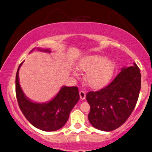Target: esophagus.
<instances>
[{"mask_svg": "<svg viewBox=\"0 0 152 152\" xmlns=\"http://www.w3.org/2000/svg\"><path fill=\"white\" fill-rule=\"evenodd\" d=\"M86 92H84L83 90H81L80 92H79V96H80V99L81 100H84L86 99Z\"/></svg>", "mask_w": 152, "mask_h": 152, "instance_id": "34e87169", "label": "esophagus"}]
</instances>
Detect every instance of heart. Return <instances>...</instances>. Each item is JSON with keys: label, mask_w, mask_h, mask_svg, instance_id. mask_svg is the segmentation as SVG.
<instances>
[{"label": "heart", "mask_w": 152, "mask_h": 152, "mask_svg": "<svg viewBox=\"0 0 152 152\" xmlns=\"http://www.w3.org/2000/svg\"><path fill=\"white\" fill-rule=\"evenodd\" d=\"M77 69L87 72L86 83L90 88L98 89L110 81L115 71V65L103 56L92 55L81 58L77 64Z\"/></svg>", "instance_id": "b5f03b06"}]
</instances>
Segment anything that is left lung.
Listing matches in <instances>:
<instances>
[{
    "instance_id": "obj_1",
    "label": "left lung",
    "mask_w": 152,
    "mask_h": 152,
    "mask_svg": "<svg viewBox=\"0 0 152 152\" xmlns=\"http://www.w3.org/2000/svg\"><path fill=\"white\" fill-rule=\"evenodd\" d=\"M124 67L113 81L96 92L86 94L90 106L88 120L93 127L109 132L121 126L134 110L141 90L138 66Z\"/></svg>"
}]
</instances>
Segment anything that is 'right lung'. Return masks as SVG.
<instances>
[{"label": "right lung", "instance_id": "right-lung-1", "mask_svg": "<svg viewBox=\"0 0 152 152\" xmlns=\"http://www.w3.org/2000/svg\"><path fill=\"white\" fill-rule=\"evenodd\" d=\"M41 52L50 53L49 49L34 48ZM18 67L15 77V92L18 104L27 120L32 126L43 131H55L64 126L69 114L79 100L78 88L76 86H62L55 97L47 102L39 103L30 100L24 94L19 82Z\"/></svg>", "mask_w": 152, "mask_h": 152}]
</instances>
